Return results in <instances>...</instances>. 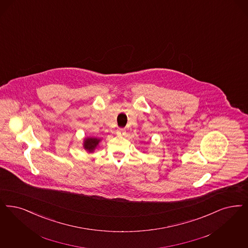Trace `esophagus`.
Returning a JSON list of instances; mask_svg holds the SVG:
<instances>
[{"label":"esophagus","mask_w":248,"mask_h":248,"mask_svg":"<svg viewBox=\"0 0 248 248\" xmlns=\"http://www.w3.org/2000/svg\"><path fill=\"white\" fill-rule=\"evenodd\" d=\"M125 134V129L124 128H119L116 130V135L117 136H123Z\"/></svg>","instance_id":"1"}]
</instances>
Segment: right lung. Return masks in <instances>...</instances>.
Listing matches in <instances>:
<instances>
[{"instance_id":"obj_1","label":"right lung","mask_w":248,"mask_h":248,"mask_svg":"<svg viewBox=\"0 0 248 248\" xmlns=\"http://www.w3.org/2000/svg\"><path fill=\"white\" fill-rule=\"evenodd\" d=\"M99 139H85V143H84V147L85 149L89 150V152H92L95 148L98 146L99 144Z\"/></svg>"}]
</instances>
